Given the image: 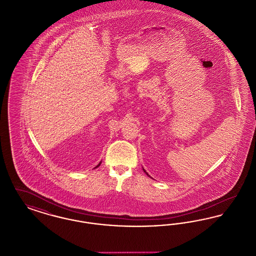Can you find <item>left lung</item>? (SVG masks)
I'll return each instance as SVG.
<instances>
[{"mask_svg": "<svg viewBox=\"0 0 256 256\" xmlns=\"http://www.w3.org/2000/svg\"><path fill=\"white\" fill-rule=\"evenodd\" d=\"M143 170H144V172H146V176H150V174H148V172H146V170H145V169H143Z\"/></svg>", "mask_w": 256, "mask_h": 256, "instance_id": "left-lung-1", "label": "left lung"}]
</instances>
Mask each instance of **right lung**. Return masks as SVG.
I'll use <instances>...</instances> for the list:
<instances>
[{
  "mask_svg": "<svg viewBox=\"0 0 256 256\" xmlns=\"http://www.w3.org/2000/svg\"><path fill=\"white\" fill-rule=\"evenodd\" d=\"M100 163H102V162H100V163H98V164L97 166H96V167H95V168H98V166H100Z\"/></svg>",
  "mask_w": 256,
  "mask_h": 256,
  "instance_id": "1",
  "label": "right lung"
}]
</instances>
